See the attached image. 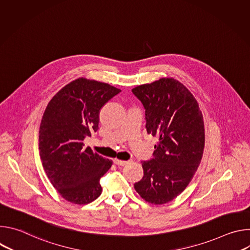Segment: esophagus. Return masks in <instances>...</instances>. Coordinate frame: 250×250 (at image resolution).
I'll return each instance as SVG.
<instances>
[{
  "label": "esophagus",
  "mask_w": 250,
  "mask_h": 250,
  "mask_svg": "<svg viewBox=\"0 0 250 250\" xmlns=\"http://www.w3.org/2000/svg\"><path fill=\"white\" fill-rule=\"evenodd\" d=\"M114 163L119 165V166H125L126 165L128 162L127 161H124V160H119V159H114Z\"/></svg>",
  "instance_id": "esophagus-1"
}]
</instances>
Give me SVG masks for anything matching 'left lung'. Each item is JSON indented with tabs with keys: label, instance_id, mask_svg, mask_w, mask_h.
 <instances>
[{
	"label": "left lung",
	"instance_id": "left-lung-1",
	"mask_svg": "<svg viewBox=\"0 0 250 250\" xmlns=\"http://www.w3.org/2000/svg\"><path fill=\"white\" fill-rule=\"evenodd\" d=\"M131 91L145 106L147 133L159 139L153 158L142 161L144 177L134 189L150 204H166L186 189L199 167L205 147L203 115L192 93L173 78Z\"/></svg>",
	"mask_w": 250,
	"mask_h": 250
}]
</instances>
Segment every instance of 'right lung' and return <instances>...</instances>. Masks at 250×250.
<instances>
[{"label":"right lung","instance_id":"1","mask_svg":"<svg viewBox=\"0 0 250 250\" xmlns=\"http://www.w3.org/2000/svg\"><path fill=\"white\" fill-rule=\"evenodd\" d=\"M121 92L106 83L79 78L64 86L48 103L40 127V154L49 181L66 201L86 205L102 193L101 177L113 161L84 139L99 128L103 105Z\"/></svg>","mask_w":250,"mask_h":250}]
</instances>
